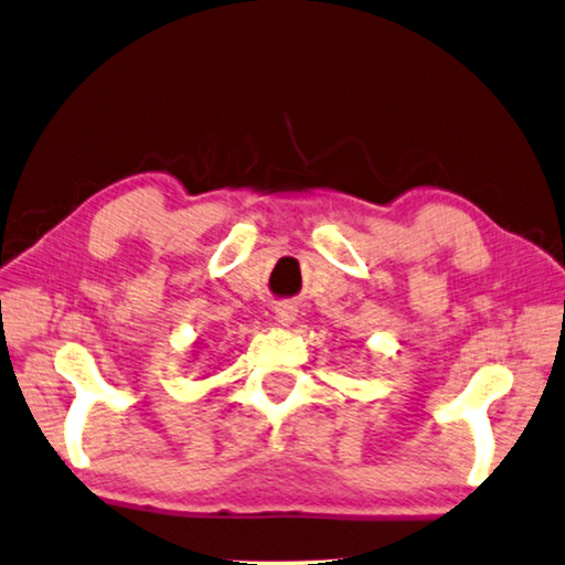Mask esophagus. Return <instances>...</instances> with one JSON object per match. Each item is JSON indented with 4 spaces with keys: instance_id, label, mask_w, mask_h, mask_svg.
I'll return each mask as SVG.
<instances>
[{
    "instance_id": "34e87169",
    "label": "esophagus",
    "mask_w": 565,
    "mask_h": 565,
    "mask_svg": "<svg viewBox=\"0 0 565 565\" xmlns=\"http://www.w3.org/2000/svg\"><path fill=\"white\" fill-rule=\"evenodd\" d=\"M294 317H297V309H294L291 305H279L276 307V319H279V324H291Z\"/></svg>"
}]
</instances>
